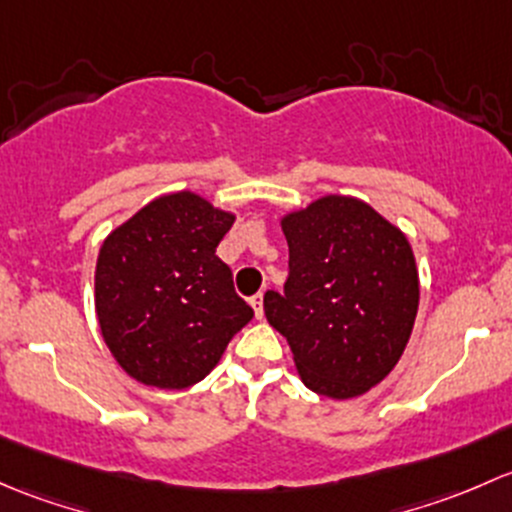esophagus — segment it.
Returning a JSON list of instances; mask_svg holds the SVG:
<instances>
[{
    "mask_svg": "<svg viewBox=\"0 0 512 512\" xmlns=\"http://www.w3.org/2000/svg\"><path fill=\"white\" fill-rule=\"evenodd\" d=\"M251 308H254L256 318L261 320L263 318V293H256L254 298H251Z\"/></svg>",
    "mask_w": 512,
    "mask_h": 512,
    "instance_id": "34e87169",
    "label": "esophagus"
}]
</instances>
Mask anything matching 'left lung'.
I'll use <instances>...</instances> for the list:
<instances>
[{
  "mask_svg": "<svg viewBox=\"0 0 512 512\" xmlns=\"http://www.w3.org/2000/svg\"><path fill=\"white\" fill-rule=\"evenodd\" d=\"M288 241L283 293L263 295L308 389L360 397L402 357L419 308L407 236L352 197L318 199L281 221Z\"/></svg>",
  "mask_w": 512,
  "mask_h": 512,
  "instance_id": "obj_1",
  "label": "left lung"
}]
</instances>
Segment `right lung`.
<instances>
[{"label": "right lung", "mask_w": 512, "mask_h": 512, "mask_svg": "<svg viewBox=\"0 0 512 512\" xmlns=\"http://www.w3.org/2000/svg\"><path fill=\"white\" fill-rule=\"evenodd\" d=\"M234 214L192 192L142 207L103 241L96 313L105 345L142 384L184 389L217 367L254 318L217 256Z\"/></svg>", "instance_id": "right-lung-1"}]
</instances>
